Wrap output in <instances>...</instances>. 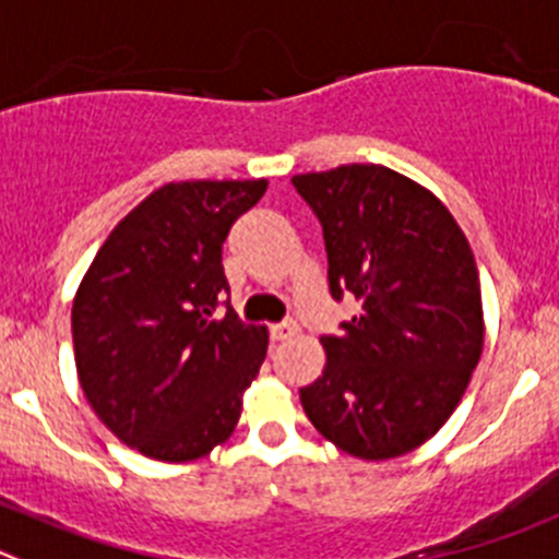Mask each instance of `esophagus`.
Masks as SVG:
<instances>
[{"mask_svg":"<svg viewBox=\"0 0 559 559\" xmlns=\"http://www.w3.org/2000/svg\"><path fill=\"white\" fill-rule=\"evenodd\" d=\"M297 333V322L286 320V322H278V325L270 328V336H273V342H286V338H292Z\"/></svg>","mask_w":559,"mask_h":559,"instance_id":"esophagus-1","label":"esophagus"}]
</instances>
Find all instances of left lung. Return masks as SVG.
<instances>
[{"mask_svg": "<svg viewBox=\"0 0 559 559\" xmlns=\"http://www.w3.org/2000/svg\"><path fill=\"white\" fill-rule=\"evenodd\" d=\"M292 185L322 226L331 297L361 304L322 336L328 364L300 389L306 416L347 455H405L450 419L483 353L472 248L444 203L383 165Z\"/></svg>", "mask_w": 559, "mask_h": 559, "instance_id": "1", "label": "left lung"}]
</instances>
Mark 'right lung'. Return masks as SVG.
<instances>
[{"label": "right lung", "mask_w": 559, "mask_h": 559, "mask_svg": "<svg viewBox=\"0 0 559 559\" xmlns=\"http://www.w3.org/2000/svg\"><path fill=\"white\" fill-rule=\"evenodd\" d=\"M264 190V179L159 187L112 228L82 278L71 309L82 391L145 457L192 461L237 425L267 328L245 325L228 306L223 242Z\"/></svg>", "instance_id": "right-lung-1"}]
</instances>
